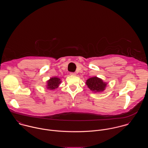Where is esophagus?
<instances>
[{
	"mask_svg": "<svg viewBox=\"0 0 148 148\" xmlns=\"http://www.w3.org/2000/svg\"><path fill=\"white\" fill-rule=\"evenodd\" d=\"M70 74L71 75H72V76H75V75H76V74H75V73H70Z\"/></svg>",
	"mask_w": 148,
	"mask_h": 148,
	"instance_id": "obj_1",
	"label": "esophagus"
}]
</instances>
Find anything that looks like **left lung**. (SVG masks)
Listing matches in <instances>:
<instances>
[{
  "label": "left lung",
  "instance_id": "obj_1",
  "mask_svg": "<svg viewBox=\"0 0 148 148\" xmlns=\"http://www.w3.org/2000/svg\"><path fill=\"white\" fill-rule=\"evenodd\" d=\"M86 84L90 90L95 92L103 91L107 86L106 83L103 82L101 79L97 77H91L88 79Z\"/></svg>",
  "mask_w": 148,
  "mask_h": 148
}]
</instances>
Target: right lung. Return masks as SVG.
Segmentation results:
<instances>
[{
	"label": "right lung",
	"mask_w": 148,
	"mask_h": 148,
	"mask_svg": "<svg viewBox=\"0 0 148 148\" xmlns=\"http://www.w3.org/2000/svg\"><path fill=\"white\" fill-rule=\"evenodd\" d=\"M60 79L58 77H53L47 81V88L49 90H54L58 88L60 84Z\"/></svg>",
	"instance_id": "1"
}]
</instances>
